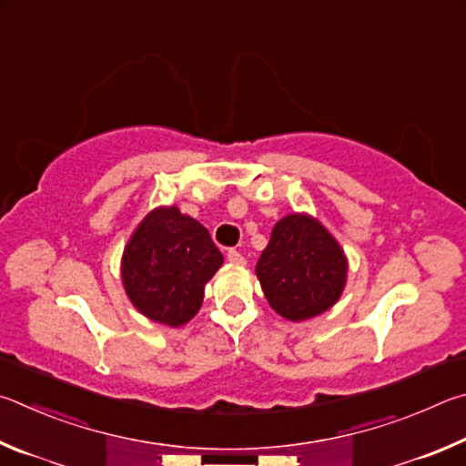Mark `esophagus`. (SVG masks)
<instances>
[{"mask_svg": "<svg viewBox=\"0 0 466 466\" xmlns=\"http://www.w3.org/2000/svg\"><path fill=\"white\" fill-rule=\"evenodd\" d=\"M227 259H228V262H231V264H235V266H243V264H246V258H243L238 249H228V251H227Z\"/></svg>", "mask_w": 466, "mask_h": 466, "instance_id": "1", "label": "esophagus"}]
</instances>
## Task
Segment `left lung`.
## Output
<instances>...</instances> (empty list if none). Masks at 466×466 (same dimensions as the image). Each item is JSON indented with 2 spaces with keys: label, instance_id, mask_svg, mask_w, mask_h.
I'll return each instance as SVG.
<instances>
[{
  "label": "left lung",
  "instance_id": "1",
  "mask_svg": "<svg viewBox=\"0 0 466 466\" xmlns=\"http://www.w3.org/2000/svg\"><path fill=\"white\" fill-rule=\"evenodd\" d=\"M256 274L274 311L303 321L328 311L339 299L348 262L321 223L307 215H289L272 228Z\"/></svg>",
  "mask_w": 466,
  "mask_h": 466
}]
</instances>
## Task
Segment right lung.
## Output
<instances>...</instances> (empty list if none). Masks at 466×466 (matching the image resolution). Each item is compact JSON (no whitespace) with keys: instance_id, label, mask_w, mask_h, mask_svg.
I'll use <instances>...</instances> for the list:
<instances>
[{"instance_id":"right-lung-1","label":"right lung","mask_w":466,"mask_h":466,"mask_svg":"<svg viewBox=\"0 0 466 466\" xmlns=\"http://www.w3.org/2000/svg\"><path fill=\"white\" fill-rule=\"evenodd\" d=\"M223 264L207 227L176 207L155 208L122 256V282L138 311L179 328L198 313L207 284Z\"/></svg>"}]
</instances>
